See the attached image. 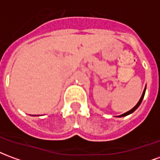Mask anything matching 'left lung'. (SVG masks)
<instances>
[{
  "label": "left lung",
  "instance_id": "left-lung-1",
  "mask_svg": "<svg viewBox=\"0 0 160 160\" xmlns=\"http://www.w3.org/2000/svg\"><path fill=\"white\" fill-rule=\"evenodd\" d=\"M145 92H146V88H145L144 91H143V93H142V95H141V98H140V100H139V102H138L137 104H136V105H135V106H134V107L133 108V109H131V110L129 111H128V112H126V113H124V114L121 115V116H119V117H126V116H128V115H129V114H131V113H133V112H134V111H135V110H136V109H137V108L139 107V106H140V104H141V102H142V99H143V98H144Z\"/></svg>",
  "mask_w": 160,
  "mask_h": 160
}]
</instances>
